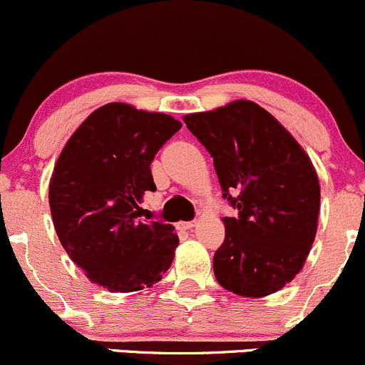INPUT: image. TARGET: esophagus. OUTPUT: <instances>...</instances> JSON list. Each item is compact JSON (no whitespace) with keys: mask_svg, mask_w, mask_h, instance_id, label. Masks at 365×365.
<instances>
[{"mask_svg":"<svg viewBox=\"0 0 365 365\" xmlns=\"http://www.w3.org/2000/svg\"><path fill=\"white\" fill-rule=\"evenodd\" d=\"M195 224H197V220L182 222V224H180V227H183V229H192V227H195Z\"/></svg>","mask_w":365,"mask_h":365,"instance_id":"obj_1","label":"esophagus"}]
</instances>
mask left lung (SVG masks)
<instances>
[{"mask_svg":"<svg viewBox=\"0 0 365 365\" xmlns=\"http://www.w3.org/2000/svg\"><path fill=\"white\" fill-rule=\"evenodd\" d=\"M213 157L225 240L213 255L217 282L245 297L269 295L302 269L317 234L320 185L312 160L282 124L252 101L187 115Z\"/></svg>","mask_w":365,"mask_h":365,"instance_id":"8db88e82","label":"left lung"}]
</instances>
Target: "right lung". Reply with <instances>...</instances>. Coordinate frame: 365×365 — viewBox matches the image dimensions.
<instances>
[{
	"instance_id": "1",
	"label": "right lung",
	"mask_w": 365,
	"mask_h": 365,
	"mask_svg": "<svg viewBox=\"0 0 365 365\" xmlns=\"http://www.w3.org/2000/svg\"><path fill=\"white\" fill-rule=\"evenodd\" d=\"M182 122L124 103L91 113L53 168L48 201L61 245L110 292L150 287L170 269L178 236L163 220L138 218L155 183L150 164Z\"/></svg>"
}]
</instances>
